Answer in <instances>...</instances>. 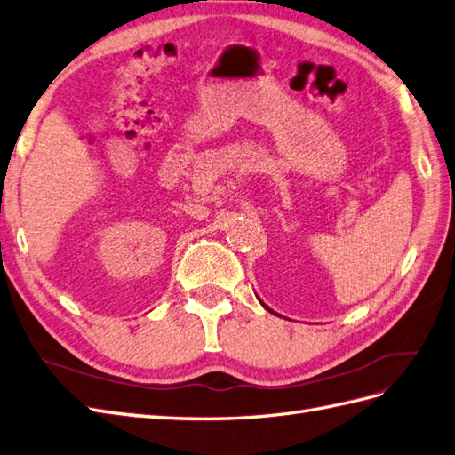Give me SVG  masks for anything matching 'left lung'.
<instances>
[{
  "instance_id": "obj_1",
  "label": "left lung",
  "mask_w": 455,
  "mask_h": 455,
  "mask_svg": "<svg viewBox=\"0 0 455 455\" xmlns=\"http://www.w3.org/2000/svg\"><path fill=\"white\" fill-rule=\"evenodd\" d=\"M260 303H262V301H260ZM262 307H264V308H268V307H266V305H264V303H262ZM268 311H270V308H268Z\"/></svg>"
}]
</instances>
